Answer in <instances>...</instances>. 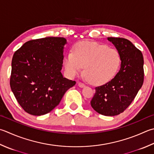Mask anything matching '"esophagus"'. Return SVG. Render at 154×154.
Here are the masks:
<instances>
[{"label": "esophagus", "instance_id": "1", "mask_svg": "<svg viewBox=\"0 0 154 154\" xmlns=\"http://www.w3.org/2000/svg\"><path fill=\"white\" fill-rule=\"evenodd\" d=\"M78 85L79 87H80V88H83V87L85 86V85L84 84L83 82H78Z\"/></svg>", "mask_w": 154, "mask_h": 154}]
</instances>
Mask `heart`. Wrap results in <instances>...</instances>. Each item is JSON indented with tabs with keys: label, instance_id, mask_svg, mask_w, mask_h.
I'll use <instances>...</instances> for the list:
<instances>
[{
	"label": "heart",
	"instance_id": "1",
	"mask_svg": "<svg viewBox=\"0 0 154 154\" xmlns=\"http://www.w3.org/2000/svg\"><path fill=\"white\" fill-rule=\"evenodd\" d=\"M121 55L115 48L97 42H82L68 52L64 59L65 68L71 76L82 72L90 82L103 85L114 78L119 69Z\"/></svg>",
	"mask_w": 154,
	"mask_h": 154
}]
</instances>
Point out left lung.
Listing matches in <instances>:
<instances>
[{"instance_id": "obj_1", "label": "left lung", "mask_w": 154, "mask_h": 154, "mask_svg": "<svg viewBox=\"0 0 154 154\" xmlns=\"http://www.w3.org/2000/svg\"><path fill=\"white\" fill-rule=\"evenodd\" d=\"M108 40L119 52L121 68L110 82L96 87L91 104L99 114L115 116L126 110L143 85V57L128 39L108 37Z\"/></svg>"}]
</instances>
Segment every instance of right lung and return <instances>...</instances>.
<instances>
[{
	"label": "right lung",
	"instance_id": "right-lung-1",
	"mask_svg": "<svg viewBox=\"0 0 154 154\" xmlns=\"http://www.w3.org/2000/svg\"><path fill=\"white\" fill-rule=\"evenodd\" d=\"M66 43L63 37L33 39L14 52L11 88L20 106L29 114L39 116L50 112L76 84L61 73Z\"/></svg>",
	"mask_w": 154,
	"mask_h": 154
}]
</instances>
